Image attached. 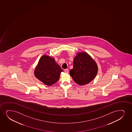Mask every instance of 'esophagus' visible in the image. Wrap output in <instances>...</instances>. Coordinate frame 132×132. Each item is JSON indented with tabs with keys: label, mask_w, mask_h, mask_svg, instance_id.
<instances>
[{
	"label": "esophagus",
	"mask_w": 132,
	"mask_h": 132,
	"mask_svg": "<svg viewBox=\"0 0 132 132\" xmlns=\"http://www.w3.org/2000/svg\"><path fill=\"white\" fill-rule=\"evenodd\" d=\"M64 72H65V73H68L69 72L68 69H65V70H64Z\"/></svg>",
	"instance_id": "34e87169"
}]
</instances>
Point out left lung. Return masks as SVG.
I'll use <instances>...</instances> for the list:
<instances>
[{"label":"left lung","instance_id":"1","mask_svg":"<svg viewBox=\"0 0 132 132\" xmlns=\"http://www.w3.org/2000/svg\"><path fill=\"white\" fill-rule=\"evenodd\" d=\"M98 70L97 64L87 52L78 53L74 57L73 68L70 75L79 85H86L95 78Z\"/></svg>","mask_w":132,"mask_h":132}]
</instances>
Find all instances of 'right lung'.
I'll list each match as a JSON object with an SVG mask.
<instances>
[{
  "label": "right lung",
  "mask_w": 132,
  "mask_h": 132,
  "mask_svg": "<svg viewBox=\"0 0 132 132\" xmlns=\"http://www.w3.org/2000/svg\"><path fill=\"white\" fill-rule=\"evenodd\" d=\"M63 70L55 59L48 55L40 57L34 71L35 77L44 84L50 86L59 80Z\"/></svg>",
  "instance_id": "right-lung-1"
}]
</instances>
